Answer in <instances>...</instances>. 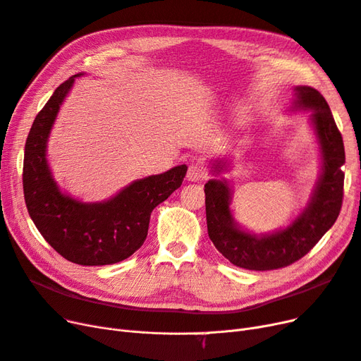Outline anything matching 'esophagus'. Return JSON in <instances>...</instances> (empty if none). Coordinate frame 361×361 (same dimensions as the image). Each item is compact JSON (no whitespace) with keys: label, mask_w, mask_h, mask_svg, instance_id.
I'll list each match as a JSON object with an SVG mask.
<instances>
[{"label":"esophagus","mask_w":361,"mask_h":361,"mask_svg":"<svg viewBox=\"0 0 361 361\" xmlns=\"http://www.w3.org/2000/svg\"><path fill=\"white\" fill-rule=\"evenodd\" d=\"M204 176H205L204 166H202L201 164H192V165L189 166V169H188V176H185V177H188L189 181L195 183V181L202 180Z\"/></svg>","instance_id":"1"}]
</instances>
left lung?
<instances>
[{"instance_id":"1","label":"left lung","mask_w":361,"mask_h":361,"mask_svg":"<svg viewBox=\"0 0 361 361\" xmlns=\"http://www.w3.org/2000/svg\"><path fill=\"white\" fill-rule=\"evenodd\" d=\"M293 110H312L311 122L322 149L323 172L311 202L286 229L257 236L243 231L231 211L232 193L226 180L205 184V209L208 236L231 263L250 271H272L298 262L314 248L335 224L343 199L345 149L327 101L310 86H298ZM224 164L219 162L220 172Z\"/></svg>"}]
</instances>
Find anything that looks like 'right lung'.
I'll return each mask as SVG.
<instances>
[{
    "mask_svg": "<svg viewBox=\"0 0 361 361\" xmlns=\"http://www.w3.org/2000/svg\"><path fill=\"white\" fill-rule=\"evenodd\" d=\"M78 75L56 87L31 126L23 157L25 204L38 232L63 259L83 266L113 264L144 244L152 211L180 188L188 166L133 181L105 202L83 204L63 195L49 169L46 145L59 106Z\"/></svg>",
    "mask_w": 361,
    "mask_h": 361,
    "instance_id": "right-lung-1",
    "label": "right lung"
}]
</instances>
